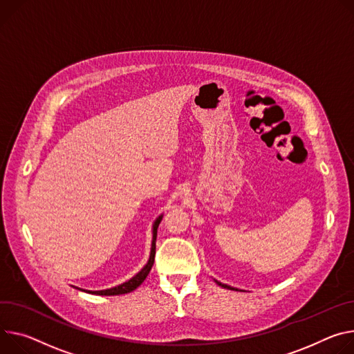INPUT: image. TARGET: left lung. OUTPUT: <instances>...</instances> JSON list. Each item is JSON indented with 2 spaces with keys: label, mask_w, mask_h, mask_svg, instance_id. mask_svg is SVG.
Listing matches in <instances>:
<instances>
[{
  "label": "left lung",
  "mask_w": 354,
  "mask_h": 354,
  "mask_svg": "<svg viewBox=\"0 0 354 354\" xmlns=\"http://www.w3.org/2000/svg\"><path fill=\"white\" fill-rule=\"evenodd\" d=\"M216 281V279H214ZM216 283L217 285H220V286H223V288H227V289H232V291H237L236 288H233V286H230V285H226V283H221V282H218V281H216Z\"/></svg>",
  "instance_id": "1"
}]
</instances>
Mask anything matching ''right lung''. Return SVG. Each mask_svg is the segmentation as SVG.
<instances>
[{
  "mask_svg": "<svg viewBox=\"0 0 354 354\" xmlns=\"http://www.w3.org/2000/svg\"><path fill=\"white\" fill-rule=\"evenodd\" d=\"M164 214H159L153 224H152V241H151V252H149V259H148V263L144 266V268L137 272L133 278H130L128 281L117 285V286H113V288H109V289H102V291H87V289H82V288H77L80 289V291H84L87 294H93V295H103V297H111V295H122V294H128L134 291L136 288H138L144 279L147 278V275L149 274L152 266H153V260H155V241H156V230H158V226L160 220H162ZM76 288V286H75Z\"/></svg>",
  "mask_w": 354,
  "mask_h": 354,
  "instance_id": "add662e5",
  "label": "right lung"
}]
</instances>
